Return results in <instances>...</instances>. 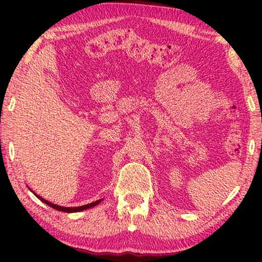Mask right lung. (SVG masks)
Listing matches in <instances>:
<instances>
[{
    "mask_svg": "<svg viewBox=\"0 0 262 262\" xmlns=\"http://www.w3.org/2000/svg\"><path fill=\"white\" fill-rule=\"evenodd\" d=\"M30 191H31V192H33V191H32L31 188H30ZM33 194H34L35 196H37V198H38L39 200H41L42 203L46 204V205H49L50 207H52V209L58 210V211H62V212H68V213L80 212V211H84V210H87V209H91V207H94V206L98 205V204L101 203V200H102V199H99V200H96V202H93V203H91V204H87V205H83V206L66 207V206H59V205H57V204H53V203H51V202H48V200H46V199L41 198V196H39L35 192H33Z\"/></svg>",
    "mask_w": 262,
    "mask_h": 262,
    "instance_id": "right-lung-1",
    "label": "right lung"
}]
</instances>
